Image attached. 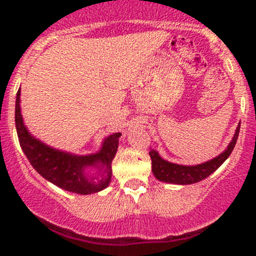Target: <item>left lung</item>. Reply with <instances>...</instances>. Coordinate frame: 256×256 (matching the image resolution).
Listing matches in <instances>:
<instances>
[{
    "label": "left lung",
    "instance_id": "8db88e82",
    "mask_svg": "<svg viewBox=\"0 0 256 256\" xmlns=\"http://www.w3.org/2000/svg\"><path fill=\"white\" fill-rule=\"evenodd\" d=\"M240 125L237 126L236 134H234V138L228 144V149L222 152L219 156L214 158L213 160L207 161V162L201 164V165L196 166H183L177 165V164L168 162L165 161L164 158H160L156 150H150L149 155L152 158V173H154L155 178L165 183H172V184H194L202 180V179L210 177L212 173L218 170L220 166L224 164V161L230 156V154L234 150V146H236L237 138H238L240 134Z\"/></svg>",
    "mask_w": 256,
    "mask_h": 256
}]
</instances>
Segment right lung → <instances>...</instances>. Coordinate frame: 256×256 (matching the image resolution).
<instances>
[{
    "label": "right lung",
    "instance_id": "add662e5",
    "mask_svg": "<svg viewBox=\"0 0 256 256\" xmlns=\"http://www.w3.org/2000/svg\"><path fill=\"white\" fill-rule=\"evenodd\" d=\"M16 128L20 146L36 171L61 189L88 195L106 189L110 182L112 161L116 156L122 134H113L104 140L102 149L96 154L76 156L58 152L34 138L22 122L20 112V89L16 100ZM96 166L95 174L87 171Z\"/></svg>",
    "mask_w": 256,
    "mask_h": 256
}]
</instances>
